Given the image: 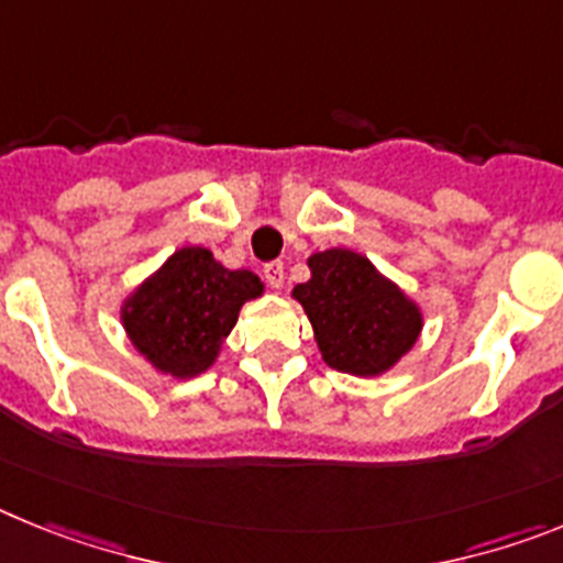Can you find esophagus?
I'll return each instance as SVG.
<instances>
[{
	"label": "esophagus",
	"mask_w": 563,
	"mask_h": 563,
	"mask_svg": "<svg viewBox=\"0 0 563 563\" xmlns=\"http://www.w3.org/2000/svg\"><path fill=\"white\" fill-rule=\"evenodd\" d=\"M262 273H265V282L273 290H282V287H285V265H282V262H267Z\"/></svg>",
	"instance_id": "1"
}]
</instances>
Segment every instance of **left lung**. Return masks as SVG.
I'll use <instances>...</instances> for the list:
<instances>
[{
    "label": "left lung",
    "instance_id": "obj_1",
    "mask_svg": "<svg viewBox=\"0 0 563 563\" xmlns=\"http://www.w3.org/2000/svg\"><path fill=\"white\" fill-rule=\"evenodd\" d=\"M310 278L290 296L305 307L327 366L377 377L409 355L422 332V310L363 253L330 247L307 258Z\"/></svg>",
    "mask_w": 563,
    "mask_h": 563
}]
</instances>
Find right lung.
<instances>
[{
	"mask_svg": "<svg viewBox=\"0 0 563 563\" xmlns=\"http://www.w3.org/2000/svg\"><path fill=\"white\" fill-rule=\"evenodd\" d=\"M265 296L253 271H231L202 245L174 251L121 301L134 352L161 375L188 380L213 366L239 310Z\"/></svg>",
	"mask_w": 563,
	"mask_h": 563,
	"instance_id": "right-lung-1",
	"label": "right lung"
}]
</instances>
